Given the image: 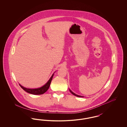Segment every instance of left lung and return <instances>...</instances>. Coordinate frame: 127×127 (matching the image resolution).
<instances>
[{
    "mask_svg": "<svg viewBox=\"0 0 127 127\" xmlns=\"http://www.w3.org/2000/svg\"><path fill=\"white\" fill-rule=\"evenodd\" d=\"M69 91H70V92L73 95H75V96H77V97H83V96H79V95H77V94H76L75 93H74V92H73L72 91H71L70 90H69Z\"/></svg>",
    "mask_w": 127,
    "mask_h": 127,
    "instance_id": "1",
    "label": "left lung"
}]
</instances>
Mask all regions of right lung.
<instances>
[{
    "label": "right lung",
    "instance_id": "obj_1",
    "mask_svg": "<svg viewBox=\"0 0 127 127\" xmlns=\"http://www.w3.org/2000/svg\"><path fill=\"white\" fill-rule=\"evenodd\" d=\"M54 76V73L51 77V78L48 80V81L46 84L44 85L43 86L37 89H28V88H26L21 85L19 84L21 88L23 89L25 91H26L28 93H30L31 94L33 95H40V94H43L45 92H46L48 90V88L50 86V85L51 83V80L53 78V77Z\"/></svg>",
    "mask_w": 127,
    "mask_h": 127
}]
</instances>
